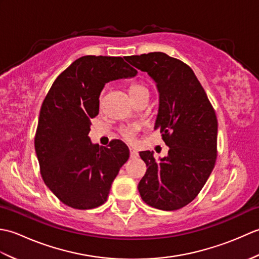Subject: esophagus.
<instances>
[{"label": "esophagus", "instance_id": "esophagus-1", "mask_svg": "<svg viewBox=\"0 0 259 259\" xmlns=\"http://www.w3.org/2000/svg\"><path fill=\"white\" fill-rule=\"evenodd\" d=\"M129 151H130V158H137V157L139 156L138 152H137V150L133 149V148H130Z\"/></svg>", "mask_w": 259, "mask_h": 259}]
</instances>
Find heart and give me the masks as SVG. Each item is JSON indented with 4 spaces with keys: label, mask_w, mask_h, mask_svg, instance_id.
I'll use <instances>...</instances> for the list:
<instances>
[{
    "label": "heart",
    "mask_w": 259,
    "mask_h": 259,
    "mask_svg": "<svg viewBox=\"0 0 259 259\" xmlns=\"http://www.w3.org/2000/svg\"><path fill=\"white\" fill-rule=\"evenodd\" d=\"M129 92L131 97H133V99H136L139 95H141L142 92H148V90L145 85L139 84V83H134L130 85ZM137 131H138V128L135 125H123L119 129L121 138H122L124 141L129 142V144H133V142L136 141Z\"/></svg>",
    "instance_id": "obj_1"
}]
</instances>
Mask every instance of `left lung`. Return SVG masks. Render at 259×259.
Wrapping results in <instances>:
<instances>
[{"instance_id": "8db88e82", "label": "left lung", "mask_w": 259, "mask_h": 259, "mask_svg": "<svg viewBox=\"0 0 259 259\" xmlns=\"http://www.w3.org/2000/svg\"><path fill=\"white\" fill-rule=\"evenodd\" d=\"M133 67L149 74L159 91V129L169 147L160 160L141 151L147 166L138 185L147 205L161 210H177L199 194L217 159L216 112L188 64L162 52L124 58Z\"/></svg>"}]
</instances>
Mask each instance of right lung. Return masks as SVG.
<instances>
[{"mask_svg":"<svg viewBox=\"0 0 259 259\" xmlns=\"http://www.w3.org/2000/svg\"><path fill=\"white\" fill-rule=\"evenodd\" d=\"M137 70L121 57H81L60 74L43 100L34 137L45 184L58 199L74 209H92L108 199L129 149L113 139L92 145L91 119L109 81L133 78Z\"/></svg>","mask_w":259,"mask_h":259,"instance_id":"obj_1","label":"right lung"}]
</instances>
